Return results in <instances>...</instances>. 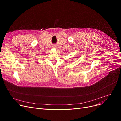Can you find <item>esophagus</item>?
Instances as JSON below:
<instances>
[{
  "instance_id": "esophagus-1",
  "label": "esophagus",
  "mask_w": 121,
  "mask_h": 121,
  "mask_svg": "<svg viewBox=\"0 0 121 121\" xmlns=\"http://www.w3.org/2000/svg\"><path fill=\"white\" fill-rule=\"evenodd\" d=\"M52 48H56V47H54V46H53V47H52Z\"/></svg>"
}]
</instances>
